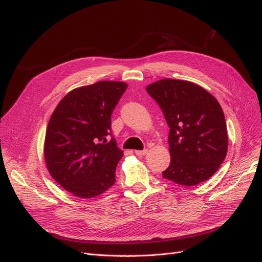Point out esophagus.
<instances>
[{
  "label": "esophagus",
  "instance_id": "34e87169",
  "mask_svg": "<svg viewBox=\"0 0 262 262\" xmlns=\"http://www.w3.org/2000/svg\"><path fill=\"white\" fill-rule=\"evenodd\" d=\"M146 153H147V149H146V148H145V149H142V150H135V154H136L137 156H140V157L146 155Z\"/></svg>",
  "mask_w": 262,
  "mask_h": 262
}]
</instances>
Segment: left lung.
<instances>
[{"label": "left lung", "mask_w": 262, "mask_h": 262, "mask_svg": "<svg viewBox=\"0 0 262 262\" xmlns=\"http://www.w3.org/2000/svg\"><path fill=\"white\" fill-rule=\"evenodd\" d=\"M146 92L170 127L171 162L162 177L183 186L207 181L227 153L226 122L219 102L201 86L180 79L158 80Z\"/></svg>", "instance_id": "obj_1"}]
</instances>
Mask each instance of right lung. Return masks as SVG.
I'll list each match as a JSON object with an SVG mask.
<instances>
[{
	"mask_svg": "<svg viewBox=\"0 0 262 262\" xmlns=\"http://www.w3.org/2000/svg\"><path fill=\"white\" fill-rule=\"evenodd\" d=\"M126 88L125 82L112 80L76 88L59 102L49 121L48 170L75 196L100 195L116 182L123 152L112 135V115Z\"/></svg>",
	"mask_w": 262,
	"mask_h": 262,
	"instance_id": "add662e5",
	"label": "right lung"
}]
</instances>
